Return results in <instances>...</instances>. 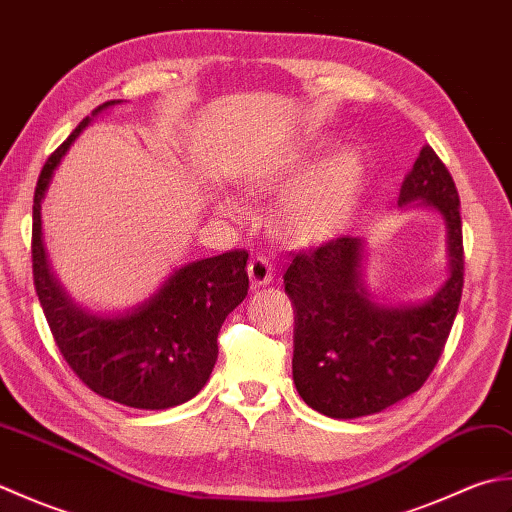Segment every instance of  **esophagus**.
Listing matches in <instances>:
<instances>
[{"mask_svg": "<svg viewBox=\"0 0 512 512\" xmlns=\"http://www.w3.org/2000/svg\"><path fill=\"white\" fill-rule=\"evenodd\" d=\"M273 264H270V259L264 255H257L250 259L248 264V277H250V284L255 288H262L268 286L270 281H273Z\"/></svg>", "mask_w": 512, "mask_h": 512, "instance_id": "1", "label": "esophagus"}]
</instances>
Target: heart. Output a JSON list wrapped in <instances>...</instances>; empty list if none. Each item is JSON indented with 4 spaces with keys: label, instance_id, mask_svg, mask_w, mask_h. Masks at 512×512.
<instances>
[{
    "label": "heart",
    "instance_id": "b5f03b06",
    "mask_svg": "<svg viewBox=\"0 0 512 512\" xmlns=\"http://www.w3.org/2000/svg\"><path fill=\"white\" fill-rule=\"evenodd\" d=\"M301 169L303 158H292L284 173H297ZM363 176V162L350 151L323 162L281 204V233L295 244H312L339 231L361 198ZM217 209L231 217L239 215V204L233 200H220Z\"/></svg>",
    "mask_w": 512,
    "mask_h": 512
}]
</instances>
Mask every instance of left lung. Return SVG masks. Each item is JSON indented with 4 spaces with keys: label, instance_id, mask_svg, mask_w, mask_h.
I'll use <instances>...</instances> for the list:
<instances>
[{
    "label": "left lung",
    "instance_id": "left-lung-1",
    "mask_svg": "<svg viewBox=\"0 0 512 512\" xmlns=\"http://www.w3.org/2000/svg\"><path fill=\"white\" fill-rule=\"evenodd\" d=\"M398 206H429L447 226L449 277L418 303L385 306L363 279L365 239L339 237L297 255L284 273L295 308L292 378L314 411L352 420L418 391L436 367L462 299L460 195L449 169L422 147Z\"/></svg>",
    "mask_w": 512,
    "mask_h": 512
}]
</instances>
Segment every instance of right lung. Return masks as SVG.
Returning a JSON list of instances; mask_svg holds the SVG:
<instances>
[{
	"mask_svg": "<svg viewBox=\"0 0 512 512\" xmlns=\"http://www.w3.org/2000/svg\"><path fill=\"white\" fill-rule=\"evenodd\" d=\"M121 101L96 107L94 116ZM92 118L54 151L37 182L32 206V275L50 332L65 363L96 394L134 409H169L191 400L217 361L224 319L248 295L246 250L189 262L138 306L92 312L68 297L54 277L41 233V202L54 169Z\"/></svg>",
	"mask_w": 512,
	"mask_h": 512,
	"instance_id": "right-lung-1",
	"label": "right lung"
}]
</instances>
